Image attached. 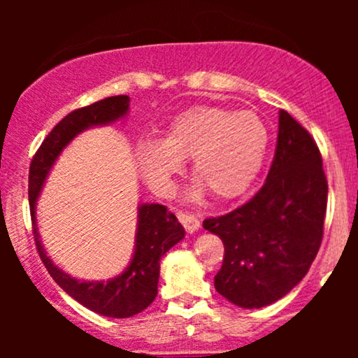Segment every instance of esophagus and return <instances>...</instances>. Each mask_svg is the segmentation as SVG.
Instances as JSON below:
<instances>
[{
    "label": "esophagus",
    "instance_id": "obj_1",
    "mask_svg": "<svg viewBox=\"0 0 358 358\" xmlns=\"http://www.w3.org/2000/svg\"><path fill=\"white\" fill-rule=\"evenodd\" d=\"M176 217H178L180 224H182L183 227L187 229V232L193 234L195 231H199L200 220H199V217L195 215V213H192V212H178V213H176Z\"/></svg>",
    "mask_w": 358,
    "mask_h": 358
}]
</instances>
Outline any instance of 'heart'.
<instances>
[{"label": "heart", "instance_id": "1", "mask_svg": "<svg viewBox=\"0 0 358 358\" xmlns=\"http://www.w3.org/2000/svg\"><path fill=\"white\" fill-rule=\"evenodd\" d=\"M268 145V127L257 114L195 106L176 114L158 143H139L138 165L148 187L166 196L180 162L190 159L195 195L203 188L215 200H234L257 178Z\"/></svg>", "mask_w": 358, "mask_h": 358}]
</instances>
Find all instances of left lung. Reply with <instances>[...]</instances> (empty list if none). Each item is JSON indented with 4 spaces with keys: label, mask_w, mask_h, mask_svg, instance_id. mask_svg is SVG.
Returning <instances> with one entry per match:
<instances>
[{
    "label": "left lung",
    "mask_w": 358,
    "mask_h": 358,
    "mask_svg": "<svg viewBox=\"0 0 358 358\" xmlns=\"http://www.w3.org/2000/svg\"><path fill=\"white\" fill-rule=\"evenodd\" d=\"M328 182L315 139L279 110V131L268 178L249 202L203 220L224 242L215 289L241 308H262L306 276L323 239Z\"/></svg>",
    "instance_id": "8db88e82"
}]
</instances>
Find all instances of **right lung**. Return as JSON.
Segmentation results:
<instances>
[{
  "label": "right lung",
  "mask_w": 358,
  "mask_h": 358,
  "mask_svg": "<svg viewBox=\"0 0 358 358\" xmlns=\"http://www.w3.org/2000/svg\"><path fill=\"white\" fill-rule=\"evenodd\" d=\"M127 109H129V97L114 96L72 110L43 139L42 146L31 159L30 175H28V202H30L31 222H34L35 245L48 274L69 296L89 308L90 311L110 316V318H129V316L141 313L153 303L158 294L159 261L176 242L185 237L182 224L176 220L173 213L168 212L165 205H139L136 249H134V256L129 266L117 278L106 282L79 281L53 266V262L45 254L38 229H36L35 203L45 178L62 150L80 131L90 126L109 124L124 116Z\"/></svg>",
  "instance_id": "add662e5"
}]
</instances>
